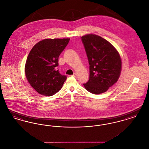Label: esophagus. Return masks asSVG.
<instances>
[{
	"mask_svg": "<svg viewBox=\"0 0 149 149\" xmlns=\"http://www.w3.org/2000/svg\"><path fill=\"white\" fill-rule=\"evenodd\" d=\"M72 76L74 77H77V74L76 73H74V74L72 75Z\"/></svg>",
	"mask_w": 149,
	"mask_h": 149,
	"instance_id": "1",
	"label": "esophagus"
}]
</instances>
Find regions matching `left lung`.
I'll return each mask as SVG.
<instances>
[{
	"instance_id": "8db88e82",
	"label": "left lung",
	"mask_w": 149,
	"mask_h": 149,
	"mask_svg": "<svg viewBox=\"0 0 149 149\" xmlns=\"http://www.w3.org/2000/svg\"><path fill=\"white\" fill-rule=\"evenodd\" d=\"M81 40L89 64V79L83 85L93 94L105 92L120 77V56L113 46L100 36L90 34L82 36Z\"/></svg>"
}]
</instances>
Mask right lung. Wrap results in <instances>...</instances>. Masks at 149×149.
<instances>
[{"label": "right lung", "mask_w": 149, "mask_h": 149, "mask_svg": "<svg viewBox=\"0 0 149 149\" xmlns=\"http://www.w3.org/2000/svg\"><path fill=\"white\" fill-rule=\"evenodd\" d=\"M70 38L45 39L31 50L25 65L26 76L30 85L39 94L51 96L62 88L67 77L57 67L58 57Z\"/></svg>", "instance_id": "right-lung-1"}]
</instances>
